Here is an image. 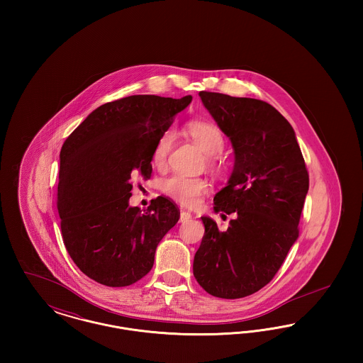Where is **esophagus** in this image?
<instances>
[{
    "mask_svg": "<svg viewBox=\"0 0 363 363\" xmlns=\"http://www.w3.org/2000/svg\"><path fill=\"white\" fill-rule=\"evenodd\" d=\"M190 218H191V213H190L189 211H181V216H179V222L181 223L188 222Z\"/></svg>",
    "mask_w": 363,
    "mask_h": 363,
    "instance_id": "esophagus-1",
    "label": "esophagus"
}]
</instances>
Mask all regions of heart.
<instances>
[{
  "instance_id": "heart-1",
  "label": "heart",
  "mask_w": 363,
  "mask_h": 363,
  "mask_svg": "<svg viewBox=\"0 0 363 363\" xmlns=\"http://www.w3.org/2000/svg\"><path fill=\"white\" fill-rule=\"evenodd\" d=\"M188 132L191 138L207 154L208 166L212 170H220L223 167V163L218 154H220L225 148V136L222 130L215 123H211V122L193 121L188 125ZM173 143L174 133L172 130L164 132L160 138H157L152 151L154 166L163 167L166 164ZM160 189L177 203L185 207H193L199 203L201 196L207 193L209 184L204 178H190V177L175 174L162 181Z\"/></svg>"
}]
</instances>
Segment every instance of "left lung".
Instances as JSON below:
<instances>
[{
    "label": "left lung",
    "mask_w": 363,
    "mask_h": 363,
    "mask_svg": "<svg viewBox=\"0 0 363 363\" xmlns=\"http://www.w3.org/2000/svg\"><path fill=\"white\" fill-rule=\"evenodd\" d=\"M200 98L235 151L231 178L213 197V211L235 219L219 231L201 218L193 275L208 294L237 299L267 286L284 262L299 235L309 173L293 126L274 106L209 91Z\"/></svg>",
    "instance_id": "8db88e82"
}]
</instances>
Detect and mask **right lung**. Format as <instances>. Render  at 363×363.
I'll use <instances>...</instances> for the list:
<instances>
[{
    "label": "right lung",
    "mask_w": 363,
    "mask_h": 363,
    "mask_svg": "<svg viewBox=\"0 0 363 363\" xmlns=\"http://www.w3.org/2000/svg\"><path fill=\"white\" fill-rule=\"evenodd\" d=\"M191 102L132 95L92 111L60 152L57 208L62 241L79 269L108 287H125L154 265L157 243L179 219L159 196L141 213L129 207L136 175L152 174V151L177 113Z\"/></svg>",
    "instance_id": "obj_1"
}]
</instances>
